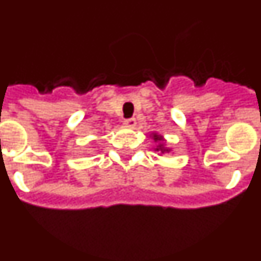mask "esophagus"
<instances>
[{"label": "esophagus", "mask_w": 261, "mask_h": 261, "mask_svg": "<svg viewBox=\"0 0 261 261\" xmlns=\"http://www.w3.org/2000/svg\"><path fill=\"white\" fill-rule=\"evenodd\" d=\"M123 124H126L127 127H134L137 122H135V118H126L123 119Z\"/></svg>", "instance_id": "34e87169"}]
</instances>
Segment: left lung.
I'll list each match as a JSON object with an SVG mask.
<instances>
[{
    "label": "left lung",
    "instance_id": "left-lung-1",
    "mask_svg": "<svg viewBox=\"0 0 261 261\" xmlns=\"http://www.w3.org/2000/svg\"><path fill=\"white\" fill-rule=\"evenodd\" d=\"M155 141H161V137H158V135H154Z\"/></svg>",
    "mask_w": 261,
    "mask_h": 261
}]
</instances>
